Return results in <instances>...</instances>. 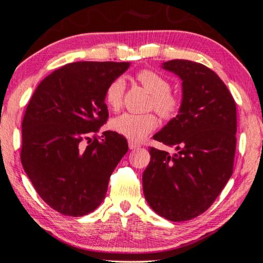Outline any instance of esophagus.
<instances>
[{
	"label": "esophagus",
	"mask_w": 263,
	"mask_h": 263,
	"mask_svg": "<svg viewBox=\"0 0 263 263\" xmlns=\"http://www.w3.org/2000/svg\"><path fill=\"white\" fill-rule=\"evenodd\" d=\"M128 143H129V148H130V149H138V148L140 147V144L134 142V141H129Z\"/></svg>",
	"instance_id": "34e87169"
}]
</instances>
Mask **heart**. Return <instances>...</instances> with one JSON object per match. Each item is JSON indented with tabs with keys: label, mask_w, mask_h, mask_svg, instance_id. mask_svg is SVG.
Here are the masks:
<instances>
[{
	"label": "heart",
	"mask_w": 263,
	"mask_h": 263,
	"mask_svg": "<svg viewBox=\"0 0 263 263\" xmlns=\"http://www.w3.org/2000/svg\"><path fill=\"white\" fill-rule=\"evenodd\" d=\"M136 79L152 95L151 108H154L163 119H172L177 115L179 100L171 93V84L158 72L152 70H142L138 72ZM124 81L116 78L109 83L104 92V101L110 109L116 111L122 106L124 95ZM158 119L154 114H122L110 122V127L114 132L125 136L132 141H141L158 127Z\"/></svg>",
	"instance_id": "obj_1"
}]
</instances>
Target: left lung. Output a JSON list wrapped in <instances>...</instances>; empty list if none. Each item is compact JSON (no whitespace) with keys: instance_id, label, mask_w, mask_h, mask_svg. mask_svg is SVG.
Masks as SVG:
<instances>
[{"instance_id":"obj_1","label":"left lung","mask_w":263,"mask_h":263,"mask_svg":"<svg viewBox=\"0 0 263 263\" xmlns=\"http://www.w3.org/2000/svg\"><path fill=\"white\" fill-rule=\"evenodd\" d=\"M162 68L181 79L182 101L178 115L153 139L178 152L151 147L142 186L158 215L184 222L206 211L233 174L236 104L222 79L203 64L176 59Z\"/></svg>"}]
</instances>
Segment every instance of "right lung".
<instances>
[{
  "label": "right lung",
  "instance_id": "1",
  "mask_svg": "<svg viewBox=\"0 0 263 263\" xmlns=\"http://www.w3.org/2000/svg\"><path fill=\"white\" fill-rule=\"evenodd\" d=\"M130 63H71L34 91L22 120L21 162L34 189L60 214L81 217L100 206L109 178L128 152L123 135L104 132L106 86Z\"/></svg>",
  "mask_w": 263,
  "mask_h": 263
}]
</instances>
